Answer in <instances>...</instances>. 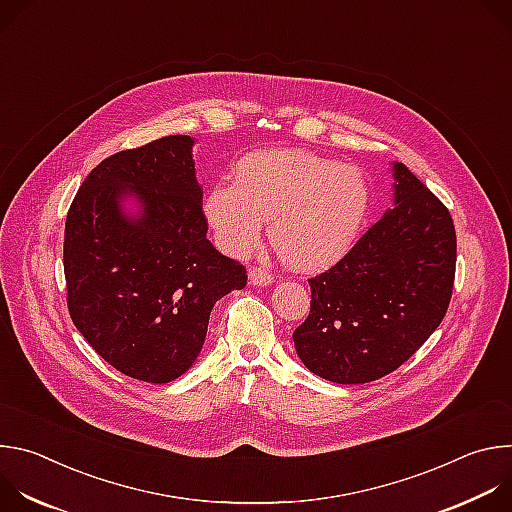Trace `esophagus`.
<instances>
[{"mask_svg":"<svg viewBox=\"0 0 512 512\" xmlns=\"http://www.w3.org/2000/svg\"><path fill=\"white\" fill-rule=\"evenodd\" d=\"M249 281H251V285H255V287H263V285L273 283V275H271L267 269L251 267V269H249Z\"/></svg>","mask_w":512,"mask_h":512,"instance_id":"esophagus-1","label":"esophagus"}]
</instances>
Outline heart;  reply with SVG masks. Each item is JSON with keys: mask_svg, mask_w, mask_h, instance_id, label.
I'll return each instance as SVG.
<instances>
[{"mask_svg": "<svg viewBox=\"0 0 512 512\" xmlns=\"http://www.w3.org/2000/svg\"><path fill=\"white\" fill-rule=\"evenodd\" d=\"M369 206L371 188L356 166L304 150H265L239 162L233 184L210 188L204 216L231 255L253 251L271 218L279 257L294 269L320 271L350 251Z\"/></svg>", "mask_w": 512, "mask_h": 512, "instance_id": "b5f03b06", "label": "heart"}]
</instances>
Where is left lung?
<instances>
[{
    "label": "left lung",
    "instance_id": "8db88e82",
    "mask_svg": "<svg viewBox=\"0 0 512 512\" xmlns=\"http://www.w3.org/2000/svg\"><path fill=\"white\" fill-rule=\"evenodd\" d=\"M393 208L328 271L308 279L310 314L294 332L306 367L332 383L377 381L442 324L454 289L450 210L393 164Z\"/></svg>",
    "mask_w": 512,
    "mask_h": 512
}]
</instances>
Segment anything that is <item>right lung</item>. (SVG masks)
I'll list each match as a JSON object with an SVG mask.
<instances>
[{
	"mask_svg": "<svg viewBox=\"0 0 512 512\" xmlns=\"http://www.w3.org/2000/svg\"><path fill=\"white\" fill-rule=\"evenodd\" d=\"M194 139L168 135L103 160L64 225L68 312L119 373L170 383L198 358L212 306L247 271L206 239ZM138 202L129 215L124 202Z\"/></svg>",
	"mask_w": 512,
	"mask_h": 512,
	"instance_id": "right-lung-1",
	"label": "right lung"
}]
</instances>
